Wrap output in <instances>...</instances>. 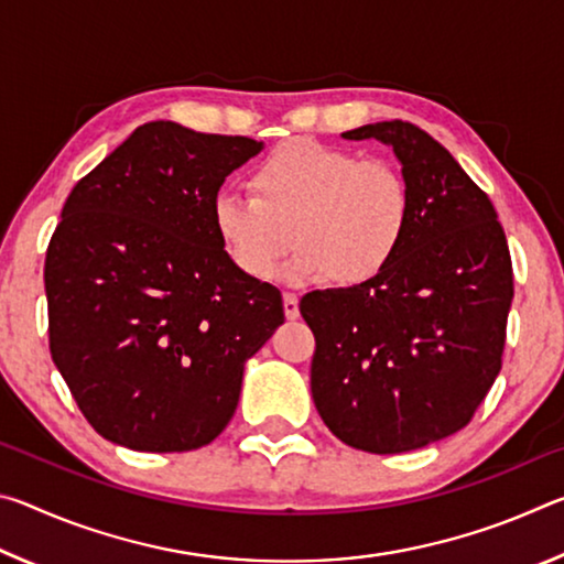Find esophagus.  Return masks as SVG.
Masks as SVG:
<instances>
[{
    "mask_svg": "<svg viewBox=\"0 0 564 564\" xmlns=\"http://www.w3.org/2000/svg\"><path fill=\"white\" fill-rule=\"evenodd\" d=\"M283 313H285V318H291V321L299 318V295L291 291L283 293Z\"/></svg>",
    "mask_w": 564,
    "mask_h": 564,
    "instance_id": "esophagus-1",
    "label": "esophagus"
}]
</instances>
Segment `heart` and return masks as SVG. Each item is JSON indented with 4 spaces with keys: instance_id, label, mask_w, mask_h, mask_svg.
<instances>
[{
    "instance_id": "b5f03b06",
    "label": "heart",
    "mask_w": 564,
    "mask_h": 564,
    "mask_svg": "<svg viewBox=\"0 0 564 564\" xmlns=\"http://www.w3.org/2000/svg\"><path fill=\"white\" fill-rule=\"evenodd\" d=\"M259 196L221 191L214 228L243 273L269 279L292 238L302 248L275 275L289 283H373L405 246L413 196L383 159H360L313 139L275 147L253 169Z\"/></svg>"
}]
</instances>
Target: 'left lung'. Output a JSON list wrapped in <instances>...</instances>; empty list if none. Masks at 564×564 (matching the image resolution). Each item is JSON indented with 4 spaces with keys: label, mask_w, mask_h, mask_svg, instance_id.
Returning <instances> with one entry per match:
<instances>
[{
    "label": "left lung",
    "mask_w": 564,
    "mask_h": 564,
    "mask_svg": "<svg viewBox=\"0 0 564 564\" xmlns=\"http://www.w3.org/2000/svg\"><path fill=\"white\" fill-rule=\"evenodd\" d=\"M343 137L393 147L413 221L380 279L301 299L316 336L311 393L338 441L408 453L470 423L498 378L514 293L510 248L488 194L427 131L393 119Z\"/></svg>",
    "instance_id": "left-lung-1"
}]
</instances>
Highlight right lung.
<instances>
[{
	"instance_id": "right-lung-1",
	"label": "right lung",
	"mask_w": 564,
	"mask_h": 564,
	"mask_svg": "<svg viewBox=\"0 0 564 564\" xmlns=\"http://www.w3.org/2000/svg\"><path fill=\"white\" fill-rule=\"evenodd\" d=\"M261 147L149 121L66 198L44 261L50 350L107 441L141 453L212 443L243 362L283 323L281 291L238 269L212 216L226 176Z\"/></svg>"
}]
</instances>
